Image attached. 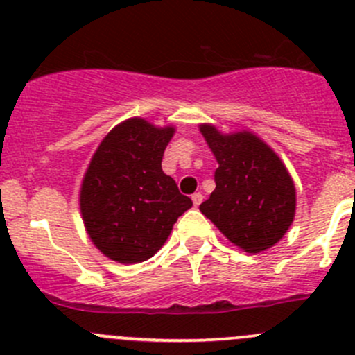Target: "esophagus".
Segmentation results:
<instances>
[{
  "label": "esophagus",
  "mask_w": 355,
  "mask_h": 355,
  "mask_svg": "<svg viewBox=\"0 0 355 355\" xmlns=\"http://www.w3.org/2000/svg\"><path fill=\"white\" fill-rule=\"evenodd\" d=\"M202 199H204V196L200 194V192H196V194H192V202H194V206L198 207L200 202H202Z\"/></svg>",
  "instance_id": "1"
}]
</instances>
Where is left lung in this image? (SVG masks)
<instances>
[{"instance_id": "1", "label": "left lung", "mask_w": 355, "mask_h": 355, "mask_svg": "<svg viewBox=\"0 0 355 355\" xmlns=\"http://www.w3.org/2000/svg\"><path fill=\"white\" fill-rule=\"evenodd\" d=\"M200 134L218 161L216 189L200 213L245 252L273 247L295 216V187L285 164L250 132L225 135L204 123Z\"/></svg>"}]
</instances>
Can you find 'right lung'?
I'll use <instances>...</instances> for the list:
<instances>
[{"label": "right lung", "mask_w": 355, "mask_h": 355, "mask_svg": "<svg viewBox=\"0 0 355 355\" xmlns=\"http://www.w3.org/2000/svg\"><path fill=\"white\" fill-rule=\"evenodd\" d=\"M173 134V127L130 118L96 149L82 182L80 213L91 241L110 259L135 264L153 257L192 206L161 170Z\"/></svg>", "instance_id": "add662e5"}]
</instances>
